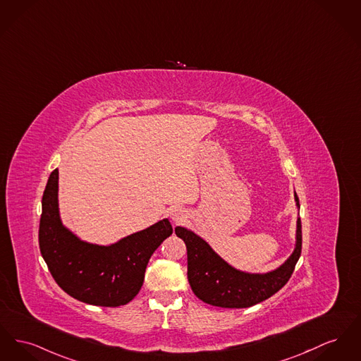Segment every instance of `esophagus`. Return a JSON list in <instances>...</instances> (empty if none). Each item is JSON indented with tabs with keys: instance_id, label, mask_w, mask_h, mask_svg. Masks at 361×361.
<instances>
[{
	"instance_id": "34e87169",
	"label": "esophagus",
	"mask_w": 361,
	"mask_h": 361,
	"mask_svg": "<svg viewBox=\"0 0 361 361\" xmlns=\"http://www.w3.org/2000/svg\"><path fill=\"white\" fill-rule=\"evenodd\" d=\"M169 216L174 222H184L187 219V212L183 207H171Z\"/></svg>"
}]
</instances>
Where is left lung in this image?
Returning a JSON list of instances; mask_svg holds the SVG:
<instances>
[{"instance_id":"1","label":"left lung","mask_w":361,"mask_h":361,"mask_svg":"<svg viewBox=\"0 0 361 361\" xmlns=\"http://www.w3.org/2000/svg\"><path fill=\"white\" fill-rule=\"evenodd\" d=\"M295 202L300 210L296 192ZM174 232L187 245L192 292L202 301L222 308H248L273 296L289 281L301 254V221L298 216L293 252L282 264L267 273H248L235 269L191 229L177 226Z\"/></svg>"}]
</instances>
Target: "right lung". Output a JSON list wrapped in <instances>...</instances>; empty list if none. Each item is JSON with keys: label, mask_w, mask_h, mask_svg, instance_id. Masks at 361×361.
<instances>
[{"label": "right lung", "mask_w": 361, "mask_h": 361, "mask_svg": "<svg viewBox=\"0 0 361 361\" xmlns=\"http://www.w3.org/2000/svg\"><path fill=\"white\" fill-rule=\"evenodd\" d=\"M173 233L164 218L118 241L88 243L63 224L59 206V169L51 171L43 192L39 248L59 286L91 305H126L143 285L151 255Z\"/></svg>", "instance_id": "add662e5"}]
</instances>
